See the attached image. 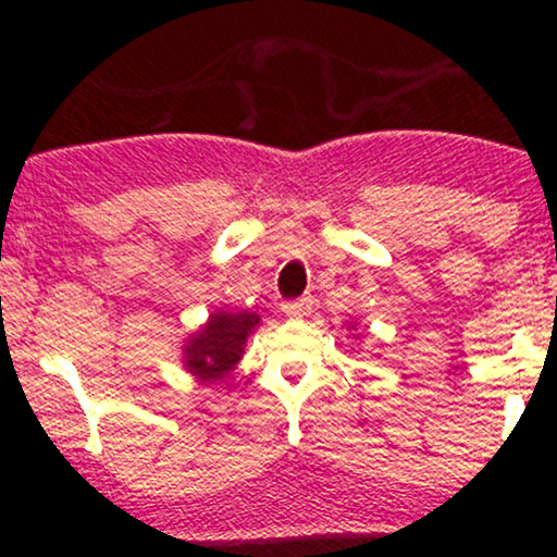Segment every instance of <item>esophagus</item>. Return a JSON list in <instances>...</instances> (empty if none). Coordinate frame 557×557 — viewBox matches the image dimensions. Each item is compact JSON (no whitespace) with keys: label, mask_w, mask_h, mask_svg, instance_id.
Instances as JSON below:
<instances>
[{"label":"esophagus","mask_w":557,"mask_h":557,"mask_svg":"<svg viewBox=\"0 0 557 557\" xmlns=\"http://www.w3.org/2000/svg\"><path fill=\"white\" fill-rule=\"evenodd\" d=\"M311 306H314V298L300 296L296 300H285L283 311H285V314H290V317H304V314H309Z\"/></svg>","instance_id":"1"}]
</instances>
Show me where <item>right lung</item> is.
Masks as SVG:
<instances>
[{
    "label": "right lung",
    "mask_w": 557,
    "mask_h": 557,
    "mask_svg": "<svg viewBox=\"0 0 557 557\" xmlns=\"http://www.w3.org/2000/svg\"><path fill=\"white\" fill-rule=\"evenodd\" d=\"M259 324V317L251 311H216L201 332L185 345V367L201 380H222L235 367L246 345L248 332Z\"/></svg>",
    "instance_id": "right-lung-1"
}]
</instances>
